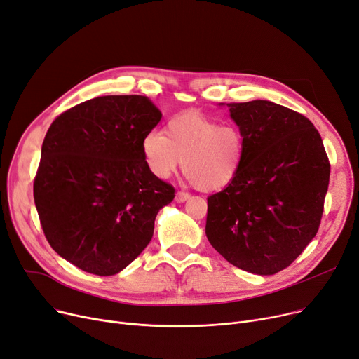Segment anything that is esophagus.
I'll return each instance as SVG.
<instances>
[{
	"label": "esophagus",
	"instance_id": "34e87169",
	"mask_svg": "<svg viewBox=\"0 0 359 359\" xmlns=\"http://www.w3.org/2000/svg\"><path fill=\"white\" fill-rule=\"evenodd\" d=\"M189 194L188 192H183V191H179L177 194H176V201L177 202H184V201H188L189 199Z\"/></svg>",
	"mask_w": 359,
	"mask_h": 359
}]
</instances>
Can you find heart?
<instances>
[{"mask_svg": "<svg viewBox=\"0 0 359 359\" xmlns=\"http://www.w3.org/2000/svg\"><path fill=\"white\" fill-rule=\"evenodd\" d=\"M142 155L151 173L167 179L182 163L183 173L198 189L212 192L229 186L245 161L246 142L239 126L189 111L171 117L161 130L142 137Z\"/></svg>", "mask_w": 359, "mask_h": 359, "instance_id": "obj_1", "label": "heart"}]
</instances>
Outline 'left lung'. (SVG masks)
<instances>
[{"mask_svg":"<svg viewBox=\"0 0 359 359\" xmlns=\"http://www.w3.org/2000/svg\"><path fill=\"white\" fill-rule=\"evenodd\" d=\"M227 107L246 154L238 177L208 196L207 238L235 267L276 274L317 235L329 157L314 124L290 108L262 100Z\"/></svg>","mask_w":359,"mask_h":359,"instance_id":"8db88e82","label":"left lung"}]
</instances>
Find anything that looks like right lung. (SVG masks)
Listing matches in <instances>:
<instances>
[{"instance_id":"1","label":"right lung","mask_w":359,"mask_h":359,"mask_svg":"<svg viewBox=\"0 0 359 359\" xmlns=\"http://www.w3.org/2000/svg\"><path fill=\"white\" fill-rule=\"evenodd\" d=\"M161 116L147 97L107 95L61 113L46 132L35 205L46 241L77 269L117 274L151 242L176 192L148 170L141 148Z\"/></svg>"}]
</instances>
